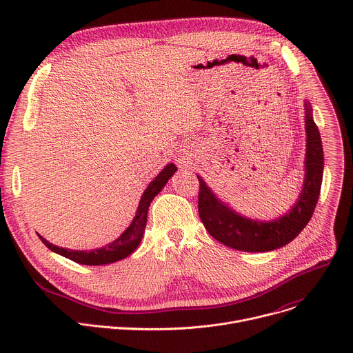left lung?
<instances>
[{
	"label": "left lung",
	"mask_w": 353,
	"mask_h": 353,
	"mask_svg": "<svg viewBox=\"0 0 353 353\" xmlns=\"http://www.w3.org/2000/svg\"><path fill=\"white\" fill-rule=\"evenodd\" d=\"M306 177L300 198L285 216L272 222L243 218L223 205L211 192L204 180L198 177V212L210 234L222 244L248 253H264L290 243L306 228L317 205L323 181V145L319 128L306 103Z\"/></svg>",
	"instance_id": "8db88e82"
}]
</instances>
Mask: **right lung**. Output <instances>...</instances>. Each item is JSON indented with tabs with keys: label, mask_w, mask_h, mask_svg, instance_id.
<instances>
[{
	"label": "right lung",
	"mask_w": 353,
	"mask_h": 353,
	"mask_svg": "<svg viewBox=\"0 0 353 353\" xmlns=\"http://www.w3.org/2000/svg\"><path fill=\"white\" fill-rule=\"evenodd\" d=\"M176 170H177V168L173 163H170L158 174V177L154 181H150V184L146 187V190L143 191V194L141 196L134 221L131 222L128 229L109 245H105V247L97 248V250H92V251L68 250V248L57 247L52 243H48L40 234H37V236L46 247H48L50 250L54 251V253L61 254L78 264L103 265V264H110V263L123 260V259L128 257L141 243V239H142V234H143V230L146 226L148 208H149L150 203H152L155 195L159 194V191L165 187V184L168 183V180L173 176V173Z\"/></svg>",
	"instance_id": "1"
}]
</instances>
